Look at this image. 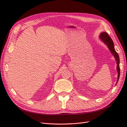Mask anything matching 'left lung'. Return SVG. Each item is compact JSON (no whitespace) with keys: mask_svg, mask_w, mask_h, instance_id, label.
<instances>
[{"mask_svg":"<svg viewBox=\"0 0 127 127\" xmlns=\"http://www.w3.org/2000/svg\"><path fill=\"white\" fill-rule=\"evenodd\" d=\"M101 39L104 42V43L106 44V45L108 47L110 50L111 51V53H112L113 55H114V57L116 59L117 63V71L118 72V79H119V77H120V66H119V63H120V59H119V57L118 54V53L116 51L114 47V43L112 40L111 39V37L109 35V34L106 32L102 33L100 35H99Z\"/></svg>","mask_w":127,"mask_h":127,"instance_id":"1","label":"left lung"}]
</instances>
